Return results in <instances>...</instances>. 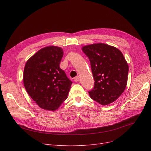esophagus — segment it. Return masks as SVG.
I'll list each match as a JSON object with an SVG mask.
<instances>
[{"instance_id": "34e87169", "label": "esophagus", "mask_w": 151, "mask_h": 151, "mask_svg": "<svg viewBox=\"0 0 151 151\" xmlns=\"http://www.w3.org/2000/svg\"><path fill=\"white\" fill-rule=\"evenodd\" d=\"M74 81H75V82H78V81H80V77H79V76H76V77L75 78Z\"/></svg>"}]
</instances>
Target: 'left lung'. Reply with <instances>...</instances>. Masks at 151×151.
Returning a JSON list of instances; mask_svg holds the SVG:
<instances>
[{
  "mask_svg": "<svg viewBox=\"0 0 151 151\" xmlns=\"http://www.w3.org/2000/svg\"><path fill=\"white\" fill-rule=\"evenodd\" d=\"M81 49L90 60L95 81L93 89L89 92L91 98L101 105L111 104L126 88L127 62L119 50L108 44L93 43Z\"/></svg>",
  "mask_w": 151,
  "mask_h": 151,
  "instance_id": "8db88e82",
  "label": "left lung"
}]
</instances>
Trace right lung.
Wrapping results in <instances>:
<instances>
[{"label":"right lung","instance_id":"1","mask_svg":"<svg viewBox=\"0 0 151 151\" xmlns=\"http://www.w3.org/2000/svg\"><path fill=\"white\" fill-rule=\"evenodd\" d=\"M63 55L62 47L47 46L25 64L24 85L30 97L43 109L54 111L67 99L72 82L59 67Z\"/></svg>","mask_w":151,"mask_h":151}]
</instances>
